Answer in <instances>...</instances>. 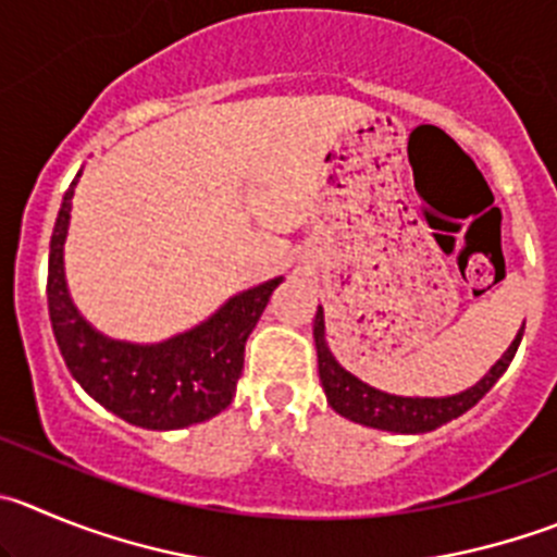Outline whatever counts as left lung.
<instances>
[{"label":"left lung","instance_id":"left-lung-1","mask_svg":"<svg viewBox=\"0 0 557 557\" xmlns=\"http://www.w3.org/2000/svg\"><path fill=\"white\" fill-rule=\"evenodd\" d=\"M522 331L525 325L517 331L513 342L508 344L506 352L495 361V367L484 374L475 385L459 391L451 396H396L388 391H380L374 385L363 383L361 377H355L352 372L342 367V363L333 358L331 347L325 342V311L322 306H317L314 317V344H317V367H320V383L325 388L327 405L338 412V416L349 418L355 423H363V426L383 429V432L394 434H423L432 432V429L443 426V423L454 421L462 412H468L470 407L479 405L484 399L486 391L503 377V372L511 363L513 352L522 342Z\"/></svg>","mask_w":557,"mask_h":557}]
</instances>
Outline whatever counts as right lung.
<instances>
[{
    "instance_id": "right-lung-1",
    "label": "right lung",
    "mask_w": 557,
    "mask_h": 557,
    "mask_svg": "<svg viewBox=\"0 0 557 557\" xmlns=\"http://www.w3.org/2000/svg\"><path fill=\"white\" fill-rule=\"evenodd\" d=\"M76 180L62 196L49 248V317L73 380L98 405L141 429H185L226 410L243 374V352L284 275L232 295L190 331L156 344L111 338L84 320L65 278V240Z\"/></svg>"
}]
</instances>
